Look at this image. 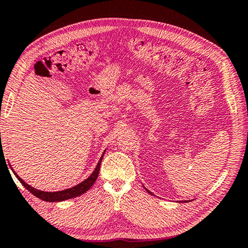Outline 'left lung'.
<instances>
[{"instance_id":"left-lung-1","label":"left lung","mask_w":248,"mask_h":248,"mask_svg":"<svg viewBox=\"0 0 248 248\" xmlns=\"http://www.w3.org/2000/svg\"><path fill=\"white\" fill-rule=\"evenodd\" d=\"M146 191H148V192H149V194H151V195H152V192H150V191H149L148 189H146Z\"/></svg>"}]
</instances>
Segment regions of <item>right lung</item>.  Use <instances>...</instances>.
I'll list each match as a JSON object with an SVG mask.
<instances>
[{
	"mask_svg": "<svg viewBox=\"0 0 248 248\" xmlns=\"http://www.w3.org/2000/svg\"><path fill=\"white\" fill-rule=\"evenodd\" d=\"M104 154L102 155V157H100L98 164H97V166H96L95 170L93 171V173H92V175L90 176L89 178L85 179L82 183H79L78 185H77V186H74L72 188H69V189L62 190V191L47 192V191H41V190L36 189V188L29 186L28 184L25 183L24 180L20 178L19 176L16 174L14 170L13 171H14V174H15L16 177L18 178L19 182L23 184V186L26 188L28 191H31L33 196H36L37 198H39L41 200H45V201H49V202H54V201H63V200H66V199L75 198V197L83 195L84 192H86L92 186H93L94 183L96 182V179H97V177H98L99 169H100V163H102V159H103Z\"/></svg>",
	"mask_w": 248,
	"mask_h": 248,
	"instance_id": "right-lung-1",
	"label": "right lung"
}]
</instances>
